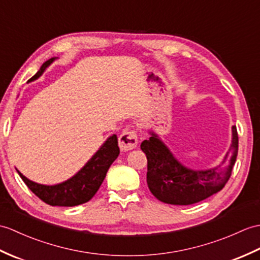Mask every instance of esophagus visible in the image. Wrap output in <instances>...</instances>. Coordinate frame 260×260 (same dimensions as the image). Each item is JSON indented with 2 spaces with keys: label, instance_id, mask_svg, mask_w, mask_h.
<instances>
[{
  "label": "esophagus",
  "instance_id": "34e87169",
  "mask_svg": "<svg viewBox=\"0 0 260 260\" xmlns=\"http://www.w3.org/2000/svg\"><path fill=\"white\" fill-rule=\"evenodd\" d=\"M119 148L126 152L135 148L138 145V137L137 133L134 129H125L118 138Z\"/></svg>",
  "mask_w": 260,
  "mask_h": 260
}]
</instances>
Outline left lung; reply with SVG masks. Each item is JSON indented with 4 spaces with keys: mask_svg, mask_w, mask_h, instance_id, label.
I'll return each instance as SVG.
<instances>
[{
    "mask_svg": "<svg viewBox=\"0 0 260 260\" xmlns=\"http://www.w3.org/2000/svg\"><path fill=\"white\" fill-rule=\"evenodd\" d=\"M141 148L147 157V185L152 194L167 204L191 205L216 194L227 184L238 154V133L233 126V144L224 164L207 171H191L179 164L154 133Z\"/></svg>",
    "mask_w": 260,
    "mask_h": 260,
    "instance_id": "left-lung-1",
    "label": "left lung"
}]
</instances>
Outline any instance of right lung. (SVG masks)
<instances>
[{"label":"right lung","mask_w":260,"mask_h":260,"mask_svg":"<svg viewBox=\"0 0 260 260\" xmlns=\"http://www.w3.org/2000/svg\"><path fill=\"white\" fill-rule=\"evenodd\" d=\"M53 61L54 57L46 61L41 66L38 73L29 78L28 82L36 80ZM118 154L119 148L117 137L116 135H113L103 144V146L75 176L62 184L54 186L36 184L23 176L19 171L17 173L23 182L41 201L51 205V206L73 207L88 202L96 194L106 176L108 168L117 158Z\"/></svg>","instance_id":"1"}]
</instances>
